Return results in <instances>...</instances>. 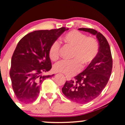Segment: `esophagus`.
Wrapping results in <instances>:
<instances>
[{"label": "esophagus", "mask_w": 125, "mask_h": 125, "mask_svg": "<svg viewBox=\"0 0 125 125\" xmlns=\"http://www.w3.org/2000/svg\"><path fill=\"white\" fill-rule=\"evenodd\" d=\"M66 77V79H67V80H68V81L70 79L69 78V77Z\"/></svg>", "instance_id": "1"}]
</instances>
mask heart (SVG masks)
<instances>
[{"instance_id": "b5f03b06", "label": "heart", "mask_w": 125, "mask_h": 125, "mask_svg": "<svg viewBox=\"0 0 125 125\" xmlns=\"http://www.w3.org/2000/svg\"><path fill=\"white\" fill-rule=\"evenodd\" d=\"M65 44L73 48V60H61L54 65L56 72L62 73L68 76H74L80 71L82 64L90 63L98 53L99 45L97 41L93 37H87L81 32L73 30L61 38ZM60 45L57 42H53L49 49V55L53 61L58 60Z\"/></svg>"}]
</instances>
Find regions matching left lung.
Masks as SVG:
<instances>
[{"instance_id":"1","label":"left lung","mask_w":125,"mask_h":125,"mask_svg":"<svg viewBox=\"0 0 125 125\" xmlns=\"http://www.w3.org/2000/svg\"><path fill=\"white\" fill-rule=\"evenodd\" d=\"M78 30L96 36L98 53L85 70L74 77V81H66L62 92L69 100L85 104L98 97L106 87L112 73V59L109 44L100 32L87 28Z\"/></svg>"}]
</instances>
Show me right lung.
Masks as SVG:
<instances>
[{"mask_svg":"<svg viewBox=\"0 0 125 125\" xmlns=\"http://www.w3.org/2000/svg\"><path fill=\"white\" fill-rule=\"evenodd\" d=\"M68 30L62 27L35 30L24 36L18 43L11 58L10 76L13 91L21 103L27 104L35 101L41 83L54 76L42 75L52 68L49 47Z\"/></svg>","mask_w":125,"mask_h":125,"instance_id":"right-lung-1","label":"right lung"}]
</instances>
